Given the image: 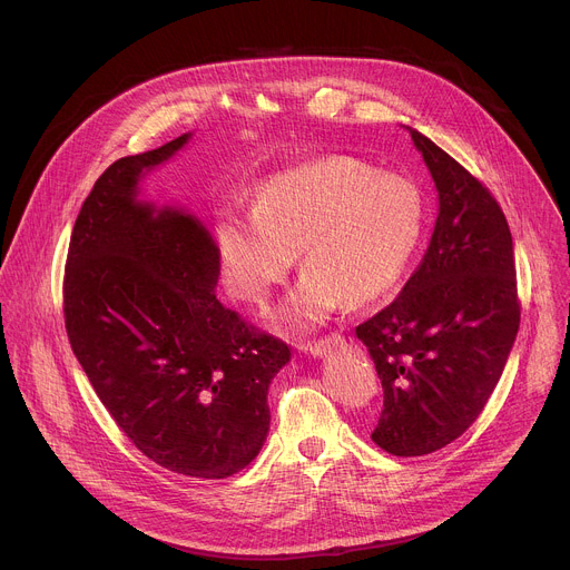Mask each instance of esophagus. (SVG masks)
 <instances>
[{"mask_svg": "<svg viewBox=\"0 0 570 570\" xmlns=\"http://www.w3.org/2000/svg\"><path fill=\"white\" fill-rule=\"evenodd\" d=\"M341 343H343V336H341V334H327V336H322V338H317V341L304 343V352H308V354H313V356H322V354H327L332 347H336V345H341Z\"/></svg>", "mask_w": 570, "mask_h": 570, "instance_id": "obj_1", "label": "esophagus"}]
</instances>
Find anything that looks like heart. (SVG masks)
Listing matches in <instances>:
<instances>
[{
  "mask_svg": "<svg viewBox=\"0 0 570 570\" xmlns=\"http://www.w3.org/2000/svg\"><path fill=\"white\" fill-rule=\"evenodd\" d=\"M426 229L422 191L352 157H322L264 180L253 212L227 209L216 227L223 279L266 306L302 250L306 271L277 313L279 327L313 330L343 302L365 306L394 291Z\"/></svg>",
  "mask_w": 570,
  "mask_h": 570,
  "instance_id": "1",
  "label": "heart"
}]
</instances>
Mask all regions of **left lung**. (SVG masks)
I'll use <instances>...</instances> for the list:
<instances>
[{"label": "left lung", "mask_w": 570, "mask_h": 570, "mask_svg": "<svg viewBox=\"0 0 570 570\" xmlns=\"http://www.w3.org/2000/svg\"><path fill=\"white\" fill-rule=\"evenodd\" d=\"M411 137L440 194L435 229L399 297L356 327L383 387L372 440L399 458L444 449L478 420L521 322L499 200L429 137Z\"/></svg>", "instance_id": "1"}]
</instances>
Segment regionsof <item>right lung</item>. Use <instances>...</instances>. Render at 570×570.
Returning a JSON list of instances; mask_svg holds the SVG:
<instances>
[{
    "label": "right lung",
    "mask_w": 570,
    "mask_h": 570,
    "mask_svg": "<svg viewBox=\"0 0 570 570\" xmlns=\"http://www.w3.org/2000/svg\"><path fill=\"white\" fill-rule=\"evenodd\" d=\"M187 139L121 157L95 183L71 229L62 313L124 435L159 466L218 480L257 458L291 350L216 299L218 248L200 220L135 200L141 171Z\"/></svg>",
    "instance_id": "right-lung-1"
}]
</instances>
